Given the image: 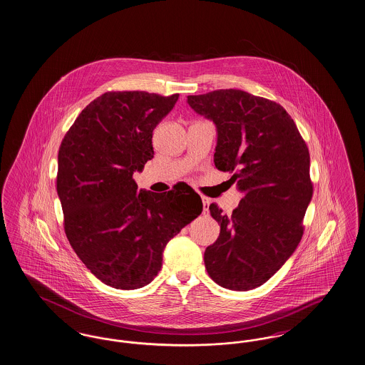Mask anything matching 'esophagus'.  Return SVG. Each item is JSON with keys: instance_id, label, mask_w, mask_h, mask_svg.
Returning <instances> with one entry per match:
<instances>
[{"instance_id": "obj_1", "label": "esophagus", "mask_w": 365, "mask_h": 365, "mask_svg": "<svg viewBox=\"0 0 365 365\" xmlns=\"http://www.w3.org/2000/svg\"><path fill=\"white\" fill-rule=\"evenodd\" d=\"M202 204H204V213H207L209 205H210V200L206 198V197H202Z\"/></svg>"}]
</instances>
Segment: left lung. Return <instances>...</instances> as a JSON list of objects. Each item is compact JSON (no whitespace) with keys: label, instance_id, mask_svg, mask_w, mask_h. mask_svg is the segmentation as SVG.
Returning <instances> with one entry per match:
<instances>
[{"label":"left lung","instance_id":"8db88e82","mask_svg":"<svg viewBox=\"0 0 365 365\" xmlns=\"http://www.w3.org/2000/svg\"><path fill=\"white\" fill-rule=\"evenodd\" d=\"M190 107L216 125L215 165L243 192L232 212L209 206L220 224L206 247L207 274L220 287H261L289 259L303 236L312 198L309 153L291 115L276 102L240 89L187 96Z\"/></svg>","mask_w":365,"mask_h":365}]
</instances>
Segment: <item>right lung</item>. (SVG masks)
<instances>
[{
    "label": "right lung",
    "instance_id": "right-lung-1",
    "mask_svg": "<svg viewBox=\"0 0 365 365\" xmlns=\"http://www.w3.org/2000/svg\"><path fill=\"white\" fill-rule=\"evenodd\" d=\"M179 93L106 92L89 103L58 152L57 192L74 252L108 287L137 289L158 276L167 243L202 212L187 185L138 190L133 179L155 155L152 133Z\"/></svg>",
    "mask_w": 365,
    "mask_h": 365
}]
</instances>
